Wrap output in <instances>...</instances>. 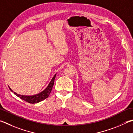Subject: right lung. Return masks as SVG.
<instances>
[{"label": "right lung", "mask_w": 133, "mask_h": 133, "mask_svg": "<svg viewBox=\"0 0 133 133\" xmlns=\"http://www.w3.org/2000/svg\"><path fill=\"white\" fill-rule=\"evenodd\" d=\"M56 74H55L54 75V76L53 77V78H52L51 81H50L49 84H48V85L46 87V88L44 90L42 91V92H41L39 93H38L37 94H35V95H20V94H18L17 93L14 92L9 87H9L10 88V90H11V91L13 92L14 93V94H15L17 96H18V97L21 98V99H23L24 101H26V102L30 103H37L39 102H41V101L45 99H46L48 96H49V94H50V92H51L53 86H54L55 78V77H56Z\"/></svg>", "instance_id": "1"}]
</instances>
